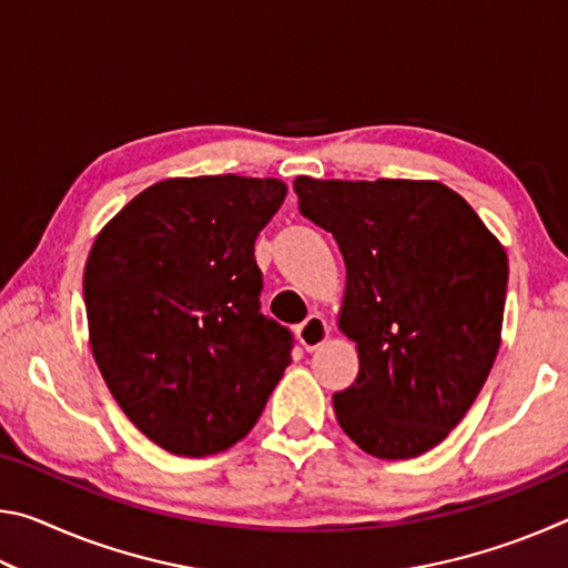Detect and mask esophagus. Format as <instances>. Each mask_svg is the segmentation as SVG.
Segmentation results:
<instances>
[{
  "mask_svg": "<svg viewBox=\"0 0 568 568\" xmlns=\"http://www.w3.org/2000/svg\"><path fill=\"white\" fill-rule=\"evenodd\" d=\"M328 335H331V325L325 323V318L318 313L307 315V318L297 325V341L303 343L305 351L321 348V345L328 341Z\"/></svg>",
  "mask_w": 568,
  "mask_h": 568,
  "instance_id": "1",
  "label": "esophagus"
}]
</instances>
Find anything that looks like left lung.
Wrapping results in <instances>:
<instances>
[{
    "label": "left lung",
    "instance_id": "1",
    "mask_svg": "<svg viewBox=\"0 0 568 568\" xmlns=\"http://www.w3.org/2000/svg\"><path fill=\"white\" fill-rule=\"evenodd\" d=\"M303 217L345 261L341 331L358 345L353 386L333 393L365 454H426L466 416L501 343L508 261L454 190L430 180L295 178Z\"/></svg>",
    "mask_w": 568,
    "mask_h": 568
}]
</instances>
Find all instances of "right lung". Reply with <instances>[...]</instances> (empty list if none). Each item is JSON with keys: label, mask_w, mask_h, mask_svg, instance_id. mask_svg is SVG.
Here are the masks:
<instances>
[{"label": "right lung", "mask_w": 568, "mask_h": 568, "mask_svg": "<svg viewBox=\"0 0 568 568\" xmlns=\"http://www.w3.org/2000/svg\"><path fill=\"white\" fill-rule=\"evenodd\" d=\"M285 192L273 178L162 180L90 250L92 355L124 416L170 454L237 444L291 363L293 333L261 313L255 263Z\"/></svg>", "instance_id": "add662e5"}]
</instances>
